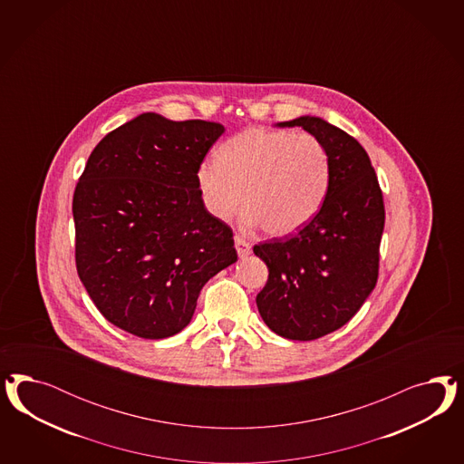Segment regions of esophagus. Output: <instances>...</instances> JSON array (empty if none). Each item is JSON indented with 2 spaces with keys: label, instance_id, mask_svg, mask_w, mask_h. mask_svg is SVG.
I'll return each instance as SVG.
<instances>
[{
  "label": "esophagus",
  "instance_id": "esophagus-1",
  "mask_svg": "<svg viewBox=\"0 0 464 464\" xmlns=\"http://www.w3.org/2000/svg\"><path fill=\"white\" fill-rule=\"evenodd\" d=\"M235 246H237V252H238L241 258L248 256L252 253V245L246 239L241 238V237H235Z\"/></svg>",
  "mask_w": 464,
  "mask_h": 464
}]
</instances>
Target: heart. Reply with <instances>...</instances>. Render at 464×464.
Returning <instances> with one entry per match:
<instances>
[{"label":"heart","instance_id":"b5f03b06","mask_svg":"<svg viewBox=\"0 0 464 464\" xmlns=\"http://www.w3.org/2000/svg\"><path fill=\"white\" fill-rule=\"evenodd\" d=\"M202 161L196 182L206 211L227 221L243 200V221L270 237H289L318 214L332 182L324 142L289 129H245Z\"/></svg>","mask_w":464,"mask_h":464}]
</instances>
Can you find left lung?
Segmentation results:
<instances>
[{"mask_svg":"<svg viewBox=\"0 0 464 464\" xmlns=\"http://www.w3.org/2000/svg\"><path fill=\"white\" fill-rule=\"evenodd\" d=\"M303 127L328 150L332 182L322 209L295 235L253 246L268 268L256 295L262 320L289 340H314L338 330L364 304L378 282L384 202L364 148L320 117Z\"/></svg>","mask_w":464,"mask_h":464,"instance_id":"1","label":"left lung"}]
</instances>
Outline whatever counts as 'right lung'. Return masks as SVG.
Wrapping results in <instances>:
<instances>
[{"instance_id":"add662e5","label":"right lung","mask_w":464,"mask_h":464,"mask_svg":"<svg viewBox=\"0 0 464 464\" xmlns=\"http://www.w3.org/2000/svg\"><path fill=\"white\" fill-rule=\"evenodd\" d=\"M225 127L140 113L100 140L72 196L76 270L111 324L167 338L204 284L237 262L231 227L206 211L196 169Z\"/></svg>"}]
</instances>
